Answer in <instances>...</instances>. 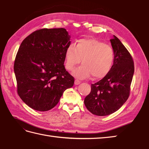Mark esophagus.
<instances>
[{
	"instance_id": "obj_1",
	"label": "esophagus",
	"mask_w": 149,
	"mask_h": 149,
	"mask_svg": "<svg viewBox=\"0 0 149 149\" xmlns=\"http://www.w3.org/2000/svg\"><path fill=\"white\" fill-rule=\"evenodd\" d=\"M74 83H75V85H78V84H79L81 83V81L79 80H78V79H75Z\"/></svg>"
}]
</instances>
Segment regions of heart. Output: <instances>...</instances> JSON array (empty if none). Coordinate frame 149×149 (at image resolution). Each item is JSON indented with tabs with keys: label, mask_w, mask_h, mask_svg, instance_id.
<instances>
[{
	"label": "heart",
	"mask_w": 149,
	"mask_h": 149,
	"mask_svg": "<svg viewBox=\"0 0 149 149\" xmlns=\"http://www.w3.org/2000/svg\"><path fill=\"white\" fill-rule=\"evenodd\" d=\"M65 68L74 70L81 61L83 65L75 69L73 75L85 79L92 75L95 79L104 78L112 69L115 54L109 45L96 39H81L76 45L71 43L65 52Z\"/></svg>",
	"instance_id": "b5f03b06"
}]
</instances>
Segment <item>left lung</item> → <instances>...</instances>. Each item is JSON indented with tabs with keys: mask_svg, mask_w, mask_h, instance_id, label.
<instances>
[{
	"mask_svg": "<svg viewBox=\"0 0 149 149\" xmlns=\"http://www.w3.org/2000/svg\"><path fill=\"white\" fill-rule=\"evenodd\" d=\"M110 41L115 54L112 69L106 77L91 84L90 93L84 101L87 109L97 116L111 115L126 102L134 72L133 59L127 49L115 36Z\"/></svg>",
	"mask_w": 149,
	"mask_h": 149,
	"instance_id": "left-lung-1",
	"label": "left lung"
}]
</instances>
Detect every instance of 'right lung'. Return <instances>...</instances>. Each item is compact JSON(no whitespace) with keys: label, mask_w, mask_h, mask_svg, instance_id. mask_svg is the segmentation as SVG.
Instances as JSON below:
<instances>
[{"label":"right lung","mask_w":149,"mask_h":149,"mask_svg":"<svg viewBox=\"0 0 149 149\" xmlns=\"http://www.w3.org/2000/svg\"><path fill=\"white\" fill-rule=\"evenodd\" d=\"M70 38L64 28H44L22 42L14 63L17 93L32 109L40 111L52 109L63 92L74 85V77L64 66Z\"/></svg>","instance_id":"1"}]
</instances>
